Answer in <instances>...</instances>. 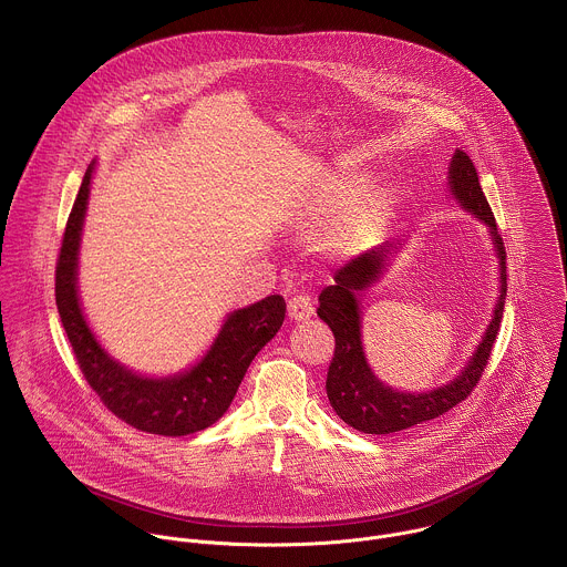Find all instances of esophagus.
<instances>
[{"mask_svg": "<svg viewBox=\"0 0 567 567\" xmlns=\"http://www.w3.org/2000/svg\"><path fill=\"white\" fill-rule=\"evenodd\" d=\"M288 317H290V321H295V323H301V321L312 319V317H315V306H312L310 297H306V295L292 297V299L288 301Z\"/></svg>", "mask_w": 567, "mask_h": 567, "instance_id": "esophagus-1", "label": "esophagus"}]
</instances>
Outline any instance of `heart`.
I'll use <instances>...</instances> for the list:
<instances>
[{
    "instance_id": "obj_1",
    "label": "heart",
    "mask_w": 567,
    "mask_h": 567,
    "mask_svg": "<svg viewBox=\"0 0 567 567\" xmlns=\"http://www.w3.org/2000/svg\"><path fill=\"white\" fill-rule=\"evenodd\" d=\"M369 174L349 172L333 174L308 196L303 207V227L321 231L327 225V238L340 252H358L375 243L391 225L400 192L391 185L371 189Z\"/></svg>"
}]
</instances>
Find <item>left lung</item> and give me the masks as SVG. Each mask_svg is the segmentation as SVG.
Returning a JSON list of instances; mask_svg holds the SVG:
<instances>
[{
  "mask_svg": "<svg viewBox=\"0 0 567 567\" xmlns=\"http://www.w3.org/2000/svg\"><path fill=\"white\" fill-rule=\"evenodd\" d=\"M447 192L467 214L485 225L497 257V299L493 317L476 351L454 380L421 393L400 391L384 384L367 360L362 344V297L380 281L400 248V240L380 244L344 264L336 270L333 286H327L319 295V317L331 327L336 338V351L324 382L327 398L347 425L364 434H393L441 416L467 400L488 362L506 303V250L483 194L476 165L458 148L450 162Z\"/></svg>",
  "mask_w": 567,
  "mask_h": 567,
  "instance_id": "8db88e82",
  "label": "left lung"
}]
</instances>
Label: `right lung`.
I'll list each match as a JSON object with an SVG mask.
<instances>
[{
    "label": "right lung",
    "mask_w": 567,
    "mask_h": 567,
    "mask_svg": "<svg viewBox=\"0 0 567 567\" xmlns=\"http://www.w3.org/2000/svg\"><path fill=\"white\" fill-rule=\"evenodd\" d=\"M95 159L82 176L56 266V306L89 386L133 427L162 436H185L216 423L234 402L252 358L275 338L286 301L270 295L225 317L209 349L192 367L169 375H144L115 360L86 323L79 295L82 227Z\"/></svg>",
    "instance_id": "add662e5"
}]
</instances>
